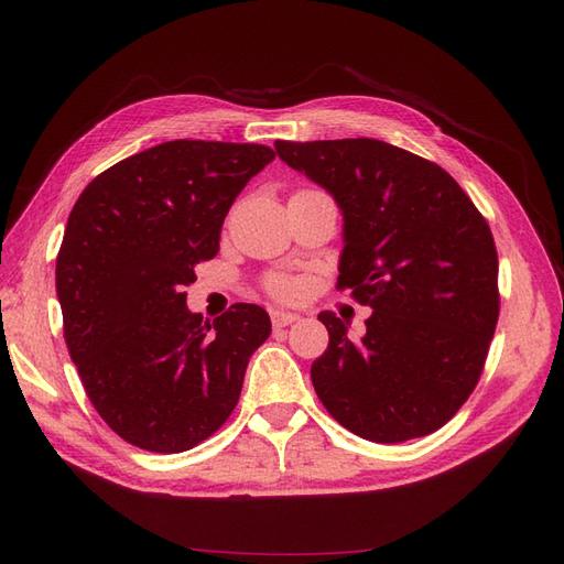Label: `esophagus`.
Returning <instances> with one entry per match:
<instances>
[{"mask_svg":"<svg viewBox=\"0 0 564 564\" xmlns=\"http://www.w3.org/2000/svg\"><path fill=\"white\" fill-rule=\"evenodd\" d=\"M270 317L275 327H289V324H294L299 319L296 313H286V311H272Z\"/></svg>","mask_w":564,"mask_h":564,"instance_id":"esophagus-1","label":"esophagus"}]
</instances>
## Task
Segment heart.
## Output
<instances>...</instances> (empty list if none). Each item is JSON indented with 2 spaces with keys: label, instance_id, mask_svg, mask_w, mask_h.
I'll return each mask as SVG.
<instances>
[{
  "label": "heart",
  "instance_id": "1",
  "mask_svg": "<svg viewBox=\"0 0 564 564\" xmlns=\"http://www.w3.org/2000/svg\"><path fill=\"white\" fill-rule=\"evenodd\" d=\"M265 286L272 296L282 301H292L301 294V284L294 278H286V275H270Z\"/></svg>",
  "mask_w": 564,
  "mask_h": 564
}]
</instances>
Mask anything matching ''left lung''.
<instances>
[{"label": "left lung", "mask_w": 564, "mask_h": 564, "mask_svg": "<svg viewBox=\"0 0 564 564\" xmlns=\"http://www.w3.org/2000/svg\"><path fill=\"white\" fill-rule=\"evenodd\" d=\"M282 162L344 214L338 289L373 311L360 340L324 311L329 346L313 362L319 402L381 445L431 435L468 400L499 319V259L460 185L377 139L275 141Z\"/></svg>", "instance_id": "1"}]
</instances>
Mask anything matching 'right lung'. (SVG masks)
Returning a JSON list of instances; mask_svg holds the SVG:
<instances>
[{
    "mask_svg": "<svg viewBox=\"0 0 564 564\" xmlns=\"http://www.w3.org/2000/svg\"><path fill=\"white\" fill-rule=\"evenodd\" d=\"M272 160L259 143L169 141L106 169L75 202L56 259L63 336L96 412L133 447L193 449L240 400L268 313L235 303L209 322L183 289Z\"/></svg>",
    "mask_w": 564,
    "mask_h": 564,
    "instance_id": "add662e5",
    "label": "right lung"
}]
</instances>
